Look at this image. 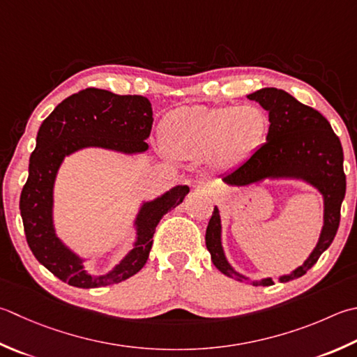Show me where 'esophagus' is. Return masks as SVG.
<instances>
[{"mask_svg": "<svg viewBox=\"0 0 357 357\" xmlns=\"http://www.w3.org/2000/svg\"><path fill=\"white\" fill-rule=\"evenodd\" d=\"M193 188H197V190H199V192H211L212 183L206 178H198L193 181Z\"/></svg>", "mask_w": 357, "mask_h": 357, "instance_id": "esophagus-1", "label": "esophagus"}]
</instances>
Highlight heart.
I'll list each match as a JSON object with an SVG mask.
<instances>
[{"mask_svg":"<svg viewBox=\"0 0 357 357\" xmlns=\"http://www.w3.org/2000/svg\"><path fill=\"white\" fill-rule=\"evenodd\" d=\"M266 116L255 105L187 107L164 119L162 137L173 155L198 159L212 155L221 164L252 153L266 132Z\"/></svg>","mask_w":357,"mask_h":357,"instance_id":"b5f03b06","label":"heart"}]
</instances>
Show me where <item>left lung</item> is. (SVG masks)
Masks as SVG:
<instances>
[{
    "label": "left lung",
    "mask_w": 357,
    "mask_h": 357,
    "mask_svg": "<svg viewBox=\"0 0 357 357\" xmlns=\"http://www.w3.org/2000/svg\"><path fill=\"white\" fill-rule=\"evenodd\" d=\"M269 113V131L260 149L235 170L222 176L230 185H249L266 178H298L314 185L324 195V227L316 249L302 266L289 275L280 277L286 283L306 274L319 257L330 248L340 222V206L345 198L347 178L344 173V150L330 122L317 109L300 103L283 89L263 88L249 94ZM206 246L212 261L222 274L254 286L274 284L272 278L252 282L234 271L221 246L220 211L213 208L206 230Z\"/></svg>",
    "instance_id": "1"
}]
</instances>
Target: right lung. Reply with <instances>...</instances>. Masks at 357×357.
Instances as JSON below:
<instances>
[{
    "label": "right lung",
    "instance_id": "1",
    "mask_svg": "<svg viewBox=\"0 0 357 357\" xmlns=\"http://www.w3.org/2000/svg\"><path fill=\"white\" fill-rule=\"evenodd\" d=\"M151 125L153 111L146 97L119 96L97 88L69 96L41 123L29 160V178L20 197V211L32 254L61 282L89 289L121 283L135 275L149 260L158 222L185 198L188 187L176 185L160 198L145 202L136 218L135 248L107 275H89L80 258L55 236L52 188L65 156L85 146L142 153L149 149L145 139L150 136Z\"/></svg>",
    "mask_w": 357,
    "mask_h": 357
}]
</instances>
